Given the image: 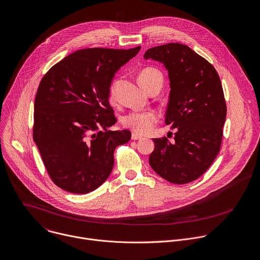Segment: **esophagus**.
Returning <instances> with one entry per match:
<instances>
[{
	"instance_id": "34e87169",
	"label": "esophagus",
	"mask_w": 260,
	"mask_h": 260,
	"mask_svg": "<svg viewBox=\"0 0 260 260\" xmlns=\"http://www.w3.org/2000/svg\"><path fill=\"white\" fill-rule=\"evenodd\" d=\"M132 139H133V140H142L143 137L140 136V135H138V134H136V133H133V134H132Z\"/></svg>"
}]
</instances>
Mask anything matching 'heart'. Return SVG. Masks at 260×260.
Here are the masks:
<instances>
[{
  "label": "heart",
  "instance_id": "obj_1",
  "mask_svg": "<svg viewBox=\"0 0 260 260\" xmlns=\"http://www.w3.org/2000/svg\"><path fill=\"white\" fill-rule=\"evenodd\" d=\"M139 81L145 90H149L155 84L163 83L162 73L154 67H146L139 74ZM117 81H113L109 90V99L111 102L116 100V90ZM159 116L154 111H145L137 112L133 111L125 114L122 117V124L124 127L133 131L136 134L145 135L150 133L154 126L157 124Z\"/></svg>",
  "mask_w": 260,
  "mask_h": 260
}]
</instances>
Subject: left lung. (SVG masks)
I'll return each mask as SVG.
<instances>
[{"instance_id": "obj_1", "label": "left lung", "mask_w": 260, "mask_h": 260, "mask_svg": "<svg viewBox=\"0 0 260 260\" xmlns=\"http://www.w3.org/2000/svg\"><path fill=\"white\" fill-rule=\"evenodd\" d=\"M145 59L164 64L170 80L165 123L174 142L153 139L149 163L166 181L184 185L200 178L220 150L226 104L215 68L191 48L169 43L147 50Z\"/></svg>"}]
</instances>
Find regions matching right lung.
I'll use <instances>...</instances> for the list:
<instances>
[{"label": "right lung", "instance_id": "right-lung-1", "mask_svg": "<svg viewBox=\"0 0 260 260\" xmlns=\"http://www.w3.org/2000/svg\"><path fill=\"white\" fill-rule=\"evenodd\" d=\"M140 49H81L43 76L35 100L32 137L59 188L85 194L110 176L115 148L132 136L129 131L108 129L116 123L108 101L110 83Z\"/></svg>", "mask_w": 260, "mask_h": 260}]
</instances>
